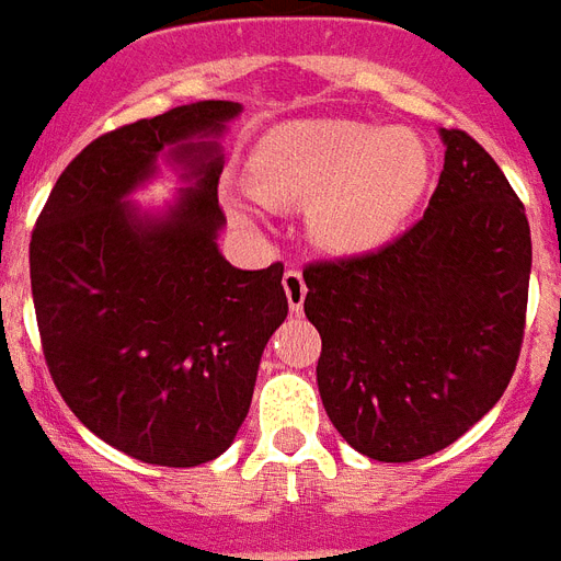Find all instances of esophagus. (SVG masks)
Instances as JSON below:
<instances>
[{
	"instance_id": "1",
	"label": "esophagus",
	"mask_w": 561,
	"mask_h": 561,
	"mask_svg": "<svg viewBox=\"0 0 561 561\" xmlns=\"http://www.w3.org/2000/svg\"><path fill=\"white\" fill-rule=\"evenodd\" d=\"M282 285H285V294H288L290 311L302 314V302H306V279H302V271L299 267H288L285 276H282Z\"/></svg>"
}]
</instances>
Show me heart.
<instances>
[{
	"label": "heart",
	"instance_id": "1",
	"mask_svg": "<svg viewBox=\"0 0 561 561\" xmlns=\"http://www.w3.org/2000/svg\"><path fill=\"white\" fill-rule=\"evenodd\" d=\"M250 186L271 206L311 209L314 236L332 250H369L390 238L427 183L416 136L387 127L306 118L271 127L250 151ZM238 218L250 209L236 203Z\"/></svg>",
	"mask_w": 561,
	"mask_h": 561
}]
</instances>
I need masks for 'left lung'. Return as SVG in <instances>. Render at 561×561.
<instances>
[{
	"mask_svg": "<svg viewBox=\"0 0 561 561\" xmlns=\"http://www.w3.org/2000/svg\"><path fill=\"white\" fill-rule=\"evenodd\" d=\"M445 165L425 215L381 250L302 271L323 341L317 387L369 460H422L504 396L524 343L530 224L497 162L439 130Z\"/></svg>",
	"mask_w": 561,
	"mask_h": 561,
	"instance_id": "8db88e82",
	"label": "left lung"
}]
</instances>
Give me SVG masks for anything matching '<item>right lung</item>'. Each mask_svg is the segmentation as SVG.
Here are the masks:
<instances>
[{
  "label": "right lung",
  "instance_id": "obj_1",
  "mask_svg": "<svg viewBox=\"0 0 561 561\" xmlns=\"http://www.w3.org/2000/svg\"><path fill=\"white\" fill-rule=\"evenodd\" d=\"M236 101H197L116 127L57 178L31 232V297L57 392L104 443L188 469L236 439L271 334L288 317L282 262L218 253V142ZM165 150L194 187L165 216L127 193Z\"/></svg>",
  "mask_w": 561,
  "mask_h": 561
}]
</instances>
